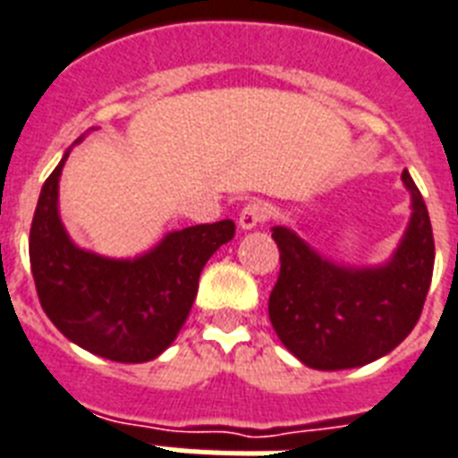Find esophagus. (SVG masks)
Instances as JSON below:
<instances>
[{"label": "esophagus", "instance_id": "34e87169", "mask_svg": "<svg viewBox=\"0 0 458 458\" xmlns=\"http://www.w3.org/2000/svg\"><path fill=\"white\" fill-rule=\"evenodd\" d=\"M272 216V207L265 199H249L240 211V228L251 230Z\"/></svg>", "mask_w": 458, "mask_h": 458}]
</instances>
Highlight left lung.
Here are the masks:
<instances>
[{
  "mask_svg": "<svg viewBox=\"0 0 458 458\" xmlns=\"http://www.w3.org/2000/svg\"><path fill=\"white\" fill-rule=\"evenodd\" d=\"M412 221L394 260L377 270H352L324 260L301 237L275 228L279 276L270 321L288 352L317 370L366 366L389 353L417 326L436 260L431 218L412 176Z\"/></svg>",
  "mask_w": 458,
  "mask_h": 458,
  "instance_id": "1",
  "label": "left lung"
}]
</instances>
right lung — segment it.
<instances>
[{"mask_svg":"<svg viewBox=\"0 0 458 458\" xmlns=\"http://www.w3.org/2000/svg\"><path fill=\"white\" fill-rule=\"evenodd\" d=\"M69 153L41 188L30 265L46 317L86 352L118 363H144L174 342L198 295L199 272L233 240L225 218L176 230L137 260H109L74 247L57 216V182Z\"/></svg>","mask_w":458,"mask_h":458,"instance_id":"right-lung-1","label":"right lung"}]
</instances>
